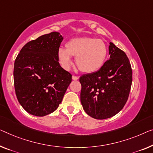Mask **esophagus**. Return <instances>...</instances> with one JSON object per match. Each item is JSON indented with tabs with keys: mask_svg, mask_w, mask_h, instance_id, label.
I'll use <instances>...</instances> for the list:
<instances>
[{
	"mask_svg": "<svg viewBox=\"0 0 153 153\" xmlns=\"http://www.w3.org/2000/svg\"><path fill=\"white\" fill-rule=\"evenodd\" d=\"M72 79H74V80H77V79H78V77L76 76H72Z\"/></svg>",
	"mask_w": 153,
	"mask_h": 153,
	"instance_id": "34e87169",
	"label": "esophagus"
}]
</instances>
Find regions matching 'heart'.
<instances>
[{
  "mask_svg": "<svg viewBox=\"0 0 153 153\" xmlns=\"http://www.w3.org/2000/svg\"><path fill=\"white\" fill-rule=\"evenodd\" d=\"M107 56V48L103 41L91 37L76 38L68 41L66 49L60 47L57 56L64 69H69L71 57H76L78 69L84 73H93L103 66Z\"/></svg>",
  "mask_w": 153,
  "mask_h": 153,
  "instance_id": "heart-1",
  "label": "heart"
}]
</instances>
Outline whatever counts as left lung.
Returning a JSON list of instances; mask_svg holds the SVG:
<instances>
[{"label": "left lung", "mask_w": 153, "mask_h": 153, "mask_svg": "<svg viewBox=\"0 0 153 153\" xmlns=\"http://www.w3.org/2000/svg\"><path fill=\"white\" fill-rule=\"evenodd\" d=\"M110 59L97 71L79 77L80 100L85 112L95 119L115 115L126 104L133 80L131 65L126 53L112 42Z\"/></svg>", "instance_id": "left-lung-1"}]
</instances>
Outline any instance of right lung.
Instances as JSON below:
<instances>
[{"instance_id":"1","label":"right lung","mask_w":153,"mask_h":153,"mask_svg":"<svg viewBox=\"0 0 153 153\" xmlns=\"http://www.w3.org/2000/svg\"><path fill=\"white\" fill-rule=\"evenodd\" d=\"M62 40L56 31L42 35L27 42L16 58V95L31 115L42 117L56 111L71 82V74L61 67L57 56Z\"/></svg>"}]
</instances>
